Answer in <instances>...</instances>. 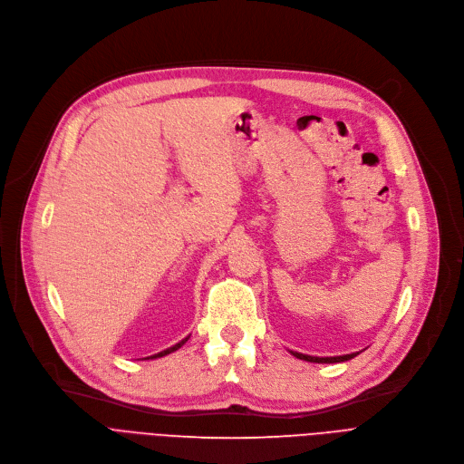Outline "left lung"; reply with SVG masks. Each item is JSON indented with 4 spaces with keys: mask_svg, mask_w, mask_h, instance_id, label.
<instances>
[{
    "mask_svg": "<svg viewBox=\"0 0 464 464\" xmlns=\"http://www.w3.org/2000/svg\"><path fill=\"white\" fill-rule=\"evenodd\" d=\"M290 355H294L296 359H302V361H307V362H318V364H331V362H344V361H350L353 357L359 355V352H353V353H346V355H334V357H316V355H305V353H300V352H292L288 350Z\"/></svg>",
    "mask_w": 464,
    "mask_h": 464,
    "instance_id": "left-lung-1",
    "label": "left lung"
}]
</instances>
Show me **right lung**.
Returning a JSON list of instances; mask_svg holds the SVG:
<instances>
[{
	"instance_id": "right-lung-1",
	"label": "right lung",
	"mask_w": 464,
	"mask_h": 464,
	"mask_svg": "<svg viewBox=\"0 0 464 464\" xmlns=\"http://www.w3.org/2000/svg\"><path fill=\"white\" fill-rule=\"evenodd\" d=\"M190 339V336H185V339L181 341V343H178V344H174V346H170V348H166V350H162V352H159V353H155V355H150V357H144V359H159V357H164V355H168V353H172V352H176V350H179L187 341Z\"/></svg>"
}]
</instances>
